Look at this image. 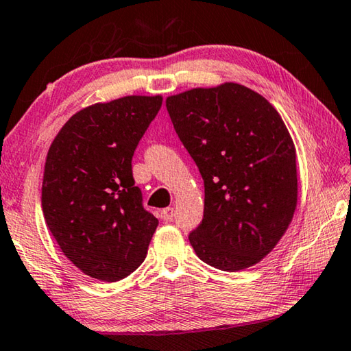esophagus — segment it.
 I'll return each instance as SVG.
<instances>
[{"label": "esophagus", "instance_id": "1", "mask_svg": "<svg viewBox=\"0 0 351 351\" xmlns=\"http://www.w3.org/2000/svg\"><path fill=\"white\" fill-rule=\"evenodd\" d=\"M174 208H165V210L162 211V217L165 222H172V219H174Z\"/></svg>", "mask_w": 351, "mask_h": 351}]
</instances>
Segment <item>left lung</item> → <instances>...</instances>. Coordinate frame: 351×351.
I'll list each match as a JSON object with an SVG mask.
<instances>
[{"instance_id":"obj_1","label":"left lung","mask_w":351,"mask_h":351,"mask_svg":"<svg viewBox=\"0 0 351 351\" xmlns=\"http://www.w3.org/2000/svg\"><path fill=\"white\" fill-rule=\"evenodd\" d=\"M166 109L205 183L204 219L189 232L195 254L223 271L253 267L278 245L298 204L284 120L237 83L171 95Z\"/></svg>"}]
</instances>
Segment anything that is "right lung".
Here are the masks:
<instances>
[{"mask_svg":"<svg viewBox=\"0 0 351 351\" xmlns=\"http://www.w3.org/2000/svg\"><path fill=\"white\" fill-rule=\"evenodd\" d=\"M162 97L129 95L72 115L49 147L41 188L47 228L90 278L117 282L145 261L158 220L145 210L132 156Z\"/></svg>","mask_w":351,"mask_h":351,"instance_id":"1","label":"right lung"}]
</instances>
